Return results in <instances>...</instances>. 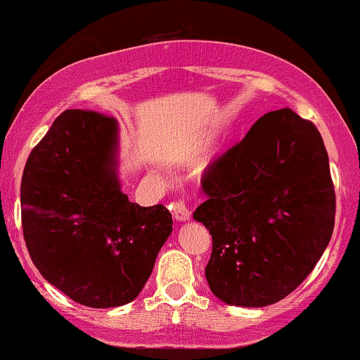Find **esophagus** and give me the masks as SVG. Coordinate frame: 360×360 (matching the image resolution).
Segmentation results:
<instances>
[{"mask_svg":"<svg viewBox=\"0 0 360 360\" xmlns=\"http://www.w3.org/2000/svg\"><path fill=\"white\" fill-rule=\"evenodd\" d=\"M172 214L176 221H188L191 219V211H188L187 204L184 200H175L172 204Z\"/></svg>","mask_w":360,"mask_h":360,"instance_id":"1","label":"esophagus"}]
</instances>
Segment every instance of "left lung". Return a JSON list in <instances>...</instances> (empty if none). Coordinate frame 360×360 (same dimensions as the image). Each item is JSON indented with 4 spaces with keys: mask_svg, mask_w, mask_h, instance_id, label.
<instances>
[{
    "mask_svg": "<svg viewBox=\"0 0 360 360\" xmlns=\"http://www.w3.org/2000/svg\"><path fill=\"white\" fill-rule=\"evenodd\" d=\"M194 219L210 230L211 292L230 305L285 299L314 269L335 226V187L314 123L269 111L202 175Z\"/></svg>",
    "mask_w": 360,
    "mask_h": 360,
    "instance_id": "obj_1",
    "label": "left lung"
}]
</instances>
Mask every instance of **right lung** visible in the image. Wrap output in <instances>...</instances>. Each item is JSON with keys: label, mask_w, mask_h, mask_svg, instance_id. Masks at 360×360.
<instances>
[{"label": "right lung", "mask_w": 360, "mask_h": 360, "mask_svg": "<svg viewBox=\"0 0 360 360\" xmlns=\"http://www.w3.org/2000/svg\"><path fill=\"white\" fill-rule=\"evenodd\" d=\"M118 123L67 110L30 153L22 228L30 259L53 287L87 307L132 302L173 230L163 204L142 207L117 176Z\"/></svg>", "instance_id": "1"}]
</instances>
